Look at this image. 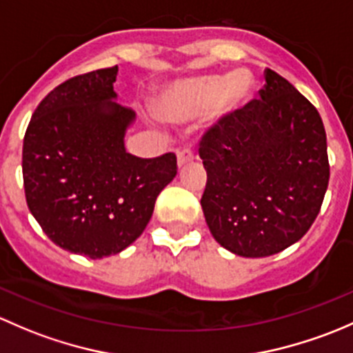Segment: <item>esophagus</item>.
I'll return each mask as SVG.
<instances>
[{
  "instance_id": "1",
  "label": "esophagus",
  "mask_w": 353,
  "mask_h": 353,
  "mask_svg": "<svg viewBox=\"0 0 353 353\" xmlns=\"http://www.w3.org/2000/svg\"><path fill=\"white\" fill-rule=\"evenodd\" d=\"M194 152H192L190 150H183L178 152V168H181V166L188 165L190 161H194Z\"/></svg>"
}]
</instances>
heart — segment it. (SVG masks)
<instances>
[{"mask_svg": "<svg viewBox=\"0 0 353 353\" xmlns=\"http://www.w3.org/2000/svg\"><path fill=\"white\" fill-rule=\"evenodd\" d=\"M253 90L255 81L246 69L185 78L165 90L159 112L168 122H187L210 110L214 122H224L248 105Z\"/></svg>", "mask_w": 353, "mask_h": 353, "instance_id": "heart-1", "label": "heart"}]
</instances>
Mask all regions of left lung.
Instances as JSON below:
<instances>
[{"label":"left lung","instance_id":"obj_1","mask_svg":"<svg viewBox=\"0 0 353 353\" xmlns=\"http://www.w3.org/2000/svg\"><path fill=\"white\" fill-rule=\"evenodd\" d=\"M260 98L202 136L201 205L214 239L246 258L270 256L314 223L330 180L326 132L314 105L265 69Z\"/></svg>","mask_w":353,"mask_h":353}]
</instances>
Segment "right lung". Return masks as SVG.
<instances>
[{"instance_id": "add662e5", "label": "right lung", "mask_w": 353, "mask_h": 353, "mask_svg": "<svg viewBox=\"0 0 353 353\" xmlns=\"http://www.w3.org/2000/svg\"><path fill=\"white\" fill-rule=\"evenodd\" d=\"M117 71L97 69L56 86L35 108L21 152L32 216L50 241L92 260L132 245L176 175L173 152L144 159L125 151L136 114L115 101Z\"/></svg>"}]
</instances>
